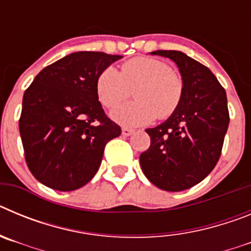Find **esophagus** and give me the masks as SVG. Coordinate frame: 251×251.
Segmentation results:
<instances>
[{"label": "esophagus", "instance_id": "34e87169", "mask_svg": "<svg viewBox=\"0 0 251 251\" xmlns=\"http://www.w3.org/2000/svg\"><path fill=\"white\" fill-rule=\"evenodd\" d=\"M132 133H133L132 128H128V127H123V128H122V134H123V136L128 137V136H130Z\"/></svg>", "mask_w": 251, "mask_h": 251}]
</instances>
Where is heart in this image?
<instances>
[{
    "instance_id": "heart-1",
    "label": "heart",
    "mask_w": 251,
    "mask_h": 251,
    "mask_svg": "<svg viewBox=\"0 0 251 251\" xmlns=\"http://www.w3.org/2000/svg\"><path fill=\"white\" fill-rule=\"evenodd\" d=\"M136 89V100L128 101L112 112L114 121L123 126H143L158 117L174 114L182 101L183 80L178 73L159 59L139 56L122 64L121 73L108 66L98 75L95 92L105 108H114Z\"/></svg>"
}]
</instances>
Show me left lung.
Here are the masks:
<instances>
[{
  "label": "left lung",
  "instance_id": "8db88e82",
  "mask_svg": "<svg viewBox=\"0 0 251 251\" xmlns=\"http://www.w3.org/2000/svg\"><path fill=\"white\" fill-rule=\"evenodd\" d=\"M182 76V101L162 124L148 128L151 146L139 157L143 174L165 191H183L201 182L221 156L229 127L226 92L211 70L181 51L157 50Z\"/></svg>",
  "mask_w": 251,
  "mask_h": 251
}]
</instances>
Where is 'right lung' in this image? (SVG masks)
<instances>
[{
    "instance_id": "obj_1",
    "label": "right lung",
    "mask_w": 251,
    "mask_h": 251,
    "mask_svg": "<svg viewBox=\"0 0 251 251\" xmlns=\"http://www.w3.org/2000/svg\"><path fill=\"white\" fill-rule=\"evenodd\" d=\"M119 55L77 51L44 68L25 90L20 134L28 170L45 186L74 191L100 167L105 145L121 136L95 92Z\"/></svg>"
}]
</instances>
